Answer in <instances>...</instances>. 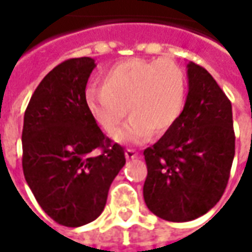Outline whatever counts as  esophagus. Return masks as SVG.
<instances>
[{
    "mask_svg": "<svg viewBox=\"0 0 252 252\" xmlns=\"http://www.w3.org/2000/svg\"><path fill=\"white\" fill-rule=\"evenodd\" d=\"M137 157V151L132 150V148H128L126 150V159H135Z\"/></svg>",
    "mask_w": 252,
    "mask_h": 252,
    "instance_id": "obj_1",
    "label": "esophagus"
}]
</instances>
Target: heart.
<instances>
[{
    "label": "heart",
    "instance_id": "1",
    "mask_svg": "<svg viewBox=\"0 0 252 252\" xmlns=\"http://www.w3.org/2000/svg\"><path fill=\"white\" fill-rule=\"evenodd\" d=\"M102 86L85 92L89 113L98 126L113 135L128 113L131 119L115 139L123 144H140L160 136L180 119L186 94L185 72L170 59L132 58L105 70Z\"/></svg>",
    "mask_w": 252,
    "mask_h": 252
}]
</instances>
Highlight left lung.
Segmentation results:
<instances>
[{
	"mask_svg": "<svg viewBox=\"0 0 252 252\" xmlns=\"http://www.w3.org/2000/svg\"><path fill=\"white\" fill-rule=\"evenodd\" d=\"M189 92L180 119L144 150V202L155 216L190 221L216 205L235 157L232 105L204 67L188 63Z\"/></svg>",
	"mask_w": 252,
	"mask_h": 252,
	"instance_id": "8db88e82",
	"label": "left lung"
}]
</instances>
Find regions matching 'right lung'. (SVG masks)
<instances>
[{
	"label": "right lung",
	"mask_w": 252,
	"mask_h": 252,
	"mask_svg": "<svg viewBox=\"0 0 252 252\" xmlns=\"http://www.w3.org/2000/svg\"><path fill=\"white\" fill-rule=\"evenodd\" d=\"M94 62L74 58L52 68L24 115L25 181L41 209L66 227L85 225L102 213L110 184L126 164L124 148L110 144L86 108Z\"/></svg>",
	"instance_id": "add662e5"
}]
</instances>
